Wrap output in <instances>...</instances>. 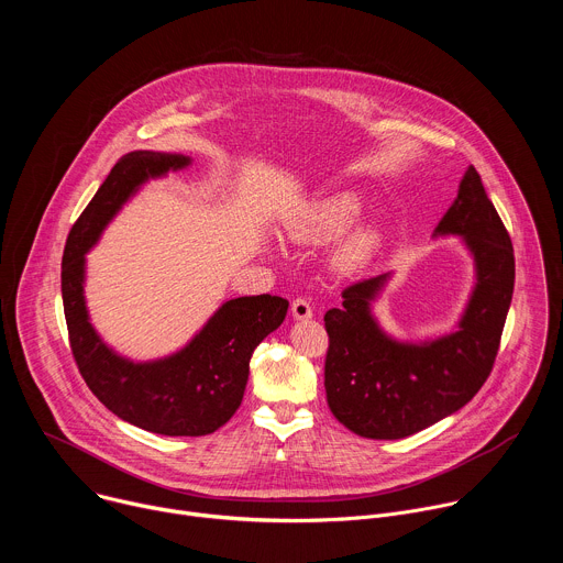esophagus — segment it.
Segmentation results:
<instances>
[{
  "mask_svg": "<svg viewBox=\"0 0 563 563\" xmlns=\"http://www.w3.org/2000/svg\"><path fill=\"white\" fill-rule=\"evenodd\" d=\"M291 316H294L296 320H309V318L313 316V309H311L309 300L296 298V300L291 302Z\"/></svg>",
  "mask_w": 563,
  "mask_h": 563,
  "instance_id": "34e87169",
  "label": "esophagus"
}]
</instances>
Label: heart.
Masks as SVG:
<instances>
[{
    "instance_id": "1",
    "label": "heart",
    "mask_w": 563,
    "mask_h": 563,
    "mask_svg": "<svg viewBox=\"0 0 563 563\" xmlns=\"http://www.w3.org/2000/svg\"><path fill=\"white\" fill-rule=\"evenodd\" d=\"M363 194L354 189L332 191L302 205L285 220V235L296 245H323L341 235L363 211ZM383 240L376 222H356L332 252V267L339 274L361 272L372 263Z\"/></svg>"
}]
</instances>
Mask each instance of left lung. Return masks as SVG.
I'll list each match as a JSON object with an SVG mask.
<instances>
[{"label":"left lung","instance_id":"8db88e82","mask_svg":"<svg viewBox=\"0 0 563 563\" xmlns=\"http://www.w3.org/2000/svg\"><path fill=\"white\" fill-rule=\"evenodd\" d=\"M459 235L474 263V287L452 332L400 341L374 316L391 274L343 291L325 313V391L332 415L365 439H406L459 412L490 376L515 289L510 235L481 176L467 167L434 238Z\"/></svg>","mask_w":563,"mask_h":563}]
</instances>
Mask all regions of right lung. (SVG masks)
Returning a JSON list of instances; mask_svg holds the SVG:
<instances>
[{
  "label": "right lung",
  "instance_id": "1",
  "mask_svg": "<svg viewBox=\"0 0 563 563\" xmlns=\"http://www.w3.org/2000/svg\"><path fill=\"white\" fill-rule=\"evenodd\" d=\"M189 165V155L165 151H131L120 157L73 224L62 258L64 316L79 374L115 417L165 437H205L235 415L252 354L280 328L289 307L285 298L269 294L224 300L185 347L153 361H131L98 334L85 298L87 254L148 180Z\"/></svg>",
  "mask_w": 563,
  "mask_h": 563
}]
</instances>
